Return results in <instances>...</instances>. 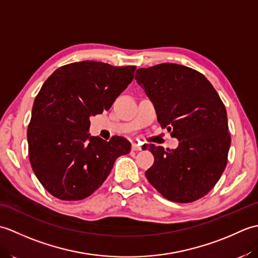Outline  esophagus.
Returning a JSON list of instances; mask_svg holds the SVG:
<instances>
[{"mask_svg":"<svg viewBox=\"0 0 258 258\" xmlns=\"http://www.w3.org/2000/svg\"><path fill=\"white\" fill-rule=\"evenodd\" d=\"M132 150L133 151H141L142 150V145L140 143H133L132 144Z\"/></svg>","mask_w":258,"mask_h":258,"instance_id":"34e87169","label":"esophagus"}]
</instances>
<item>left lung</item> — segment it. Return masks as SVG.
Returning a JSON list of instances; mask_svg holds the SVG:
<instances>
[{"instance_id": "1", "label": "left lung", "mask_w": 258, "mask_h": 258, "mask_svg": "<svg viewBox=\"0 0 258 258\" xmlns=\"http://www.w3.org/2000/svg\"><path fill=\"white\" fill-rule=\"evenodd\" d=\"M135 80L154 104L162 128L179 141L175 150L145 147L154 156L146 178L168 201L202 199L221 178L231 146L220 95L202 73L179 64L139 69Z\"/></svg>"}]
</instances>
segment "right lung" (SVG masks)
<instances>
[{
    "label": "right lung",
    "mask_w": 258,
    "mask_h": 258,
    "mask_svg": "<svg viewBox=\"0 0 258 258\" xmlns=\"http://www.w3.org/2000/svg\"><path fill=\"white\" fill-rule=\"evenodd\" d=\"M135 67L83 61L58 68L41 87L27 127L31 166L48 193L80 201L100 187L114 162L128 154L122 136H90V117L108 111L132 82Z\"/></svg>",
    "instance_id": "obj_1"
}]
</instances>
